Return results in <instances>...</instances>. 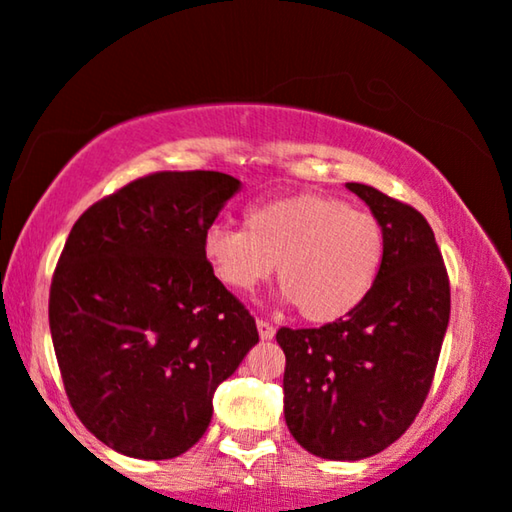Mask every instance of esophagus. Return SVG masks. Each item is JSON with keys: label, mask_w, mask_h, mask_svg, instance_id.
Here are the masks:
<instances>
[{"label": "esophagus", "mask_w": 512, "mask_h": 512, "mask_svg": "<svg viewBox=\"0 0 512 512\" xmlns=\"http://www.w3.org/2000/svg\"><path fill=\"white\" fill-rule=\"evenodd\" d=\"M257 332H260V337L262 339H271L276 335V327L269 323V320H264V318H257Z\"/></svg>", "instance_id": "esophagus-1"}]
</instances>
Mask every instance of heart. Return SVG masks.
Here are the masks:
<instances>
[{
  "label": "heart",
  "instance_id": "b5f03b06",
  "mask_svg": "<svg viewBox=\"0 0 512 512\" xmlns=\"http://www.w3.org/2000/svg\"><path fill=\"white\" fill-rule=\"evenodd\" d=\"M203 257L224 288L250 292L278 264V283L311 323H335L365 302L379 281L386 234L370 210L323 194L257 203L243 229L213 224Z\"/></svg>",
  "mask_w": 512,
  "mask_h": 512
}]
</instances>
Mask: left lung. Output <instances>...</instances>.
Here are the masks:
<instances>
[{
	"mask_svg": "<svg viewBox=\"0 0 512 512\" xmlns=\"http://www.w3.org/2000/svg\"><path fill=\"white\" fill-rule=\"evenodd\" d=\"M346 187L384 227L379 281L335 323L276 332L285 424L306 452L330 461L379 454L412 426L449 323V278L426 217L374 187Z\"/></svg>",
	"mask_w": 512,
	"mask_h": 512,
	"instance_id": "8db88e82",
	"label": "left lung"
}]
</instances>
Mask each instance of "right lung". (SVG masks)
<instances>
[{"instance_id": "1", "label": "right lung", "mask_w": 512, "mask_h": 512, "mask_svg": "<svg viewBox=\"0 0 512 512\" xmlns=\"http://www.w3.org/2000/svg\"><path fill=\"white\" fill-rule=\"evenodd\" d=\"M238 189L215 170L152 173L93 203L67 236L53 349L72 410L114 452L185 454L206 433L215 388L260 342L203 257V234Z\"/></svg>"}]
</instances>
